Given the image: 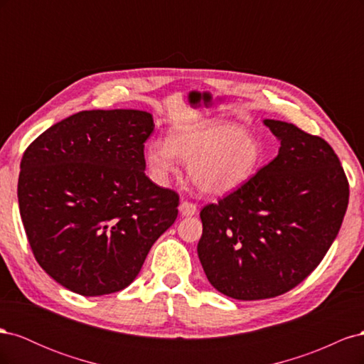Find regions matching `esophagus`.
<instances>
[{
    "mask_svg": "<svg viewBox=\"0 0 364 364\" xmlns=\"http://www.w3.org/2000/svg\"><path fill=\"white\" fill-rule=\"evenodd\" d=\"M179 213L182 214V217H191L197 213V206L191 202H182L179 205Z\"/></svg>",
    "mask_w": 364,
    "mask_h": 364,
    "instance_id": "obj_1",
    "label": "esophagus"
}]
</instances>
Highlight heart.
<instances>
[{"instance_id":"b5f03b06","label":"heart","mask_w":364,"mask_h":364,"mask_svg":"<svg viewBox=\"0 0 364 364\" xmlns=\"http://www.w3.org/2000/svg\"><path fill=\"white\" fill-rule=\"evenodd\" d=\"M262 158L255 135L220 119L174 127L170 139H151L144 150L146 165L156 183H168L182 159L188 162L191 181L213 196L230 194L250 182Z\"/></svg>"}]
</instances>
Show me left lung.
Returning a JSON list of instances; mask_svg holds the SVG:
<instances>
[{"instance_id": "left-lung-1", "label": "left lung", "mask_w": 364, "mask_h": 364, "mask_svg": "<svg viewBox=\"0 0 364 364\" xmlns=\"http://www.w3.org/2000/svg\"><path fill=\"white\" fill-rule=\"evenodd\" d=\"M281 142L278 156L252 181L200 211L197 245L213 287L258 301L301 284L336 240L349 185L333 147L279 119H264Z\"/></svg>"}]
</instances>
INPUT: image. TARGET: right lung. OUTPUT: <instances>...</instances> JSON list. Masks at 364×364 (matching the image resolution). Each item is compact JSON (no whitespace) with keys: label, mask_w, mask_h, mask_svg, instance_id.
Here are the masks:
<instances>
[{"label":"right lung","mask_w":364,"mask_h":364,"mask_svg":"<svg viewBox=\"0 0 364 364\" xmlns=\"http://www.w3.org/2000/svg\"><path fill=\"white\" fill-rule=\"evenodd\" d=\"M153 129L146 111H82L24 151L21 218L39 266L65 289L82 296L126 289L178 217V193L144 173Z\"/></svg>","instance_id":"add662e5"}]
</instances>
